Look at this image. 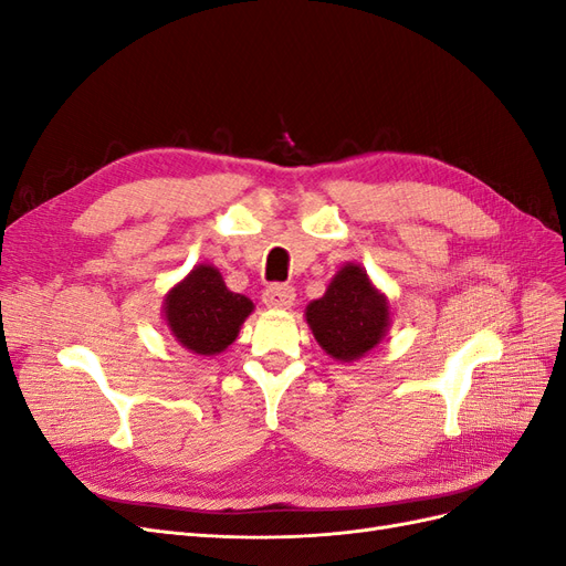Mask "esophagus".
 Masks as SVG:
<instances>
[{
    "label": "esophagus",
    "mask_w": 566,
    "mask_h": 566,
    "mask_svg": "<svg viewBox=\"0 0 566 566\" xmlns=\"http://www.w3.org/2000/svg\"><path fill=\"white\" fill-rule=\"evenodd\" d=\"M264 304L273 306V310H285L295 302V287L285 285V283H273L264 290Z\"/></svg>",
    "instance_id": "1"
}]
</instances>
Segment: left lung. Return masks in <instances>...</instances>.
Returning a JSON list of instances; mask_svg holds the SVG:
<instances>
[{"label": "left lung", "mask_w": 566, "mask_h": 566, "mask_svg": "<svg viewBox=\"0 0 566 566\" xmlns=\"http://www.w3.org/2000/svg\"><path fill=\"white\" fill-rule=\"evenodd\" d=\"M318 345L339 361H354L378 345L389 325L387 300L375 290L358 264L337 271L321 300L306 306Z\"/></svg>", "instance_id": "1"}]
</instances>
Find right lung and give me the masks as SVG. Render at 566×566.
<instances>
[{
    "label": "right lung",
    "mask_w": 566,
    "mask_h": 566,
    "mask_svg": "<svg viewBox=\"0 0 566 566\" xmlns=\"http://www.w3.org/2000/svg\"><path fill=\"white\" fill-rule=\"evenodd\" d=\"M252 312L245 295L231 293L214 266L200 264L167 295L165 316L186 349L202 356L224 352Z\"/></svg>",
    "instance_id": "obj_1"
}]
</instances>
